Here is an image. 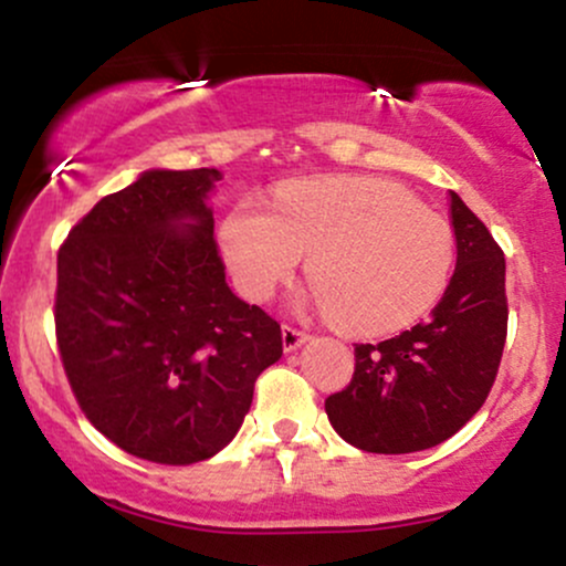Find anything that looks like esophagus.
<instances>
[{"label": "esophagus", "instance_id": "esophagus-1", "mask_svg": "<svg viewBox=\"0 0 566 566\" xmlns=\"http://www.w3.org/2000/svg\"><path fill=\"white\" fill-rule=\"evenodd\" d=\"M281 336H283V349H285V352H296V349L302 347V344L310 338L307 334H304V331L291 328V325H283Z\"/></svg>", "mask_w": 566, "mask_h": 566}]
</instances>
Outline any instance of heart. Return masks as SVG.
Here are the masks:
<instances>
[{
  "mask_svg": "<svg viewBox=\"0 0 566 566\" xmlns=\"http://www.w3.org/2000/svg\"><path fill=\"white\" fill-rule=\"evenodd\" d=\"M219 249L238 291L268 298L307 259L312 298L352 336H389L440 302L455 268L450 222L402 185L368 175L298 179L275 211L232 206Z\"/></svg>",
  "mask_w": 566,
  "mask_h": 566,
  "instance_id": "obj_1",
  "label": "heart"
}]
</instances>
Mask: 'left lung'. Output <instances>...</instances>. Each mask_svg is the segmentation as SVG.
Masks as SVG:
<instances>
[{
  "label": "left lung",
  "mask_w": 566,
  "mask_h": 566,
  "mask_svg": "<svg viewBox=\"0 0 566 566\" xmlns=\"http://www.w3.org/2000/svg\"><path fill=\"white\" fill-rule=\"evenodd\" d=\"M455 272L427 323L357 344L349 387L325 400L331 427L365 453H418L467 427L493 389L506 344V259L450 190Z\"/></svg>",
  "instance_id": "obj_1"
}]
</instances>
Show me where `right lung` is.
<instances>
[{
  "label": "right lung",
  "instance_id": "add662e5",
  "mask_svg": "<svg viewBox=\"0 0 566 566\" xmlns=\"http://www.w3.org/2000/svg\"><path fill=\"white\" fill-rule=\"evenodd\" d=\"M219 169H148L105 196L57 254L55 331L92 427L129 455L188 467L241 429L283 336L224 281Z\"/></svg>",
  "mask_w": 566,
  "mask_h": 566
}]
</instances>
